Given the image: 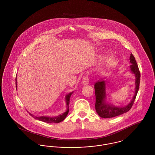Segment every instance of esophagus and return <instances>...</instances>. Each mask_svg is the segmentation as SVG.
Masks as SVG:
<instances>
[{"label":"esophagus","mask_w":155,"mask_h":155,"mask_svg":"<svg viewBox=\"0 0 155 155\" xmlns=\"http://www.w3.org/2000/svg\"><path fill=\"white\" fill-rule=\"evenodd\" d=\"M82 84L83 85H87L89 84V78L87 75H84L82 79Z\"/></svg>","instance_id":"obj_1"}]
</instances>
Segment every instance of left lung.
I'll return each instance as SVG.
<instances>
[{"mask_svg": "<svg viewBox=\"0 0 155 155\" xmlns=\"http://www.w3.org/2000/svg\"><path fill=\"white\" fill-rule=\"evenodd\" d=\"M130 62L131 63V65L130 66L131 71L135 75L136 77V90L131 102L127 106L123 107H116L112 104H107L104 100L106 96L105 82L103 80L98 81L94 84V90L95 110L100 117L102 118H111L125 113L131 109L139 91L140 80V73L134 57L132 54H130Z\"/></svg>", "mask_w": 155, "mask_h": 155, "instance_id": "1", "label": "left lung"}]
</instances>
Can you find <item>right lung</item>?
I'll use <instances>...</instances> for the list:
<instances>
[{
  "instance_id": "right-lung-1",
  "label": "right lung",
  "mask_w": 155,
  "mask_h": 155,
  "mask_svg": "<svg viewBox=\"0 0 155 155\" xmlns=\"http://www.w3.org/2000/svg\"><path fill=\"white\" fill-rule=\"evenodd\" d=\"M16 88H17V81H16ZM72 93H71L68 94H67L66 97H65V100H66V103H67V111L64 113L62 114H60L58 116L54 117H47V116H41V117H36L33 116L32 114L29 113L30 115H31V116L34 117V118L35 119L44 121V122H46V123H60L61 121H63L65 119V117H67L68 112H69V104H70V97Z\"/></svg>"
}]
</instances>
